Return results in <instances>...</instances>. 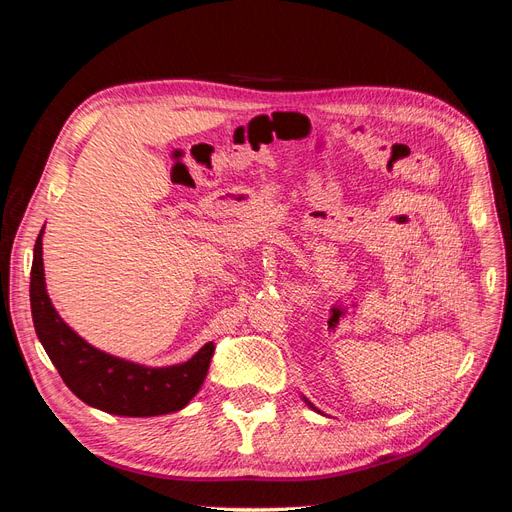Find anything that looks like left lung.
Wrapping results in <instances>:
<instances>
[{"mask_svg":"<svg viewBox=\"0 0 512 512\" xmlns=\"http://www.w3.org/2000/svg\"><path fill=\"white\" fill-rule=\"evenodd\" d=\"M303 399H305V397H303ZM305 404H307L309 408H312V410H316V408H314V404H309V401H307V399H305ZM316 412H318V410H316Z\"/></svg>","mask_w":512,"mask_h":512,"instance_id":"left-lung-1","label":"left lung"}]
</instances>
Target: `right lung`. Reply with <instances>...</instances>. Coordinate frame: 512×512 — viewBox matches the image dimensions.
I'll return each mask as SVG.
<instances>
[{
  "label": "right lung",
  "mask_w": 512,
  "mask_h": 512,
  "mask_svg": "<svg viewBox=\"0 0 512 512\" xmlns=\"http://www.w3.org/2000/svg\"><path fill=\"white\" fill-rule=\"evenodd\" d=\"M42 235L44 226L34 245L29 301L36 335L68 389L87 406L117 416H160L188 406L205 382L213 342L200 348L190 361L168 367H147L91 346L68 327L49 299Z\"/></svg>",
  "instance_id": "1"
}]
</instances>
